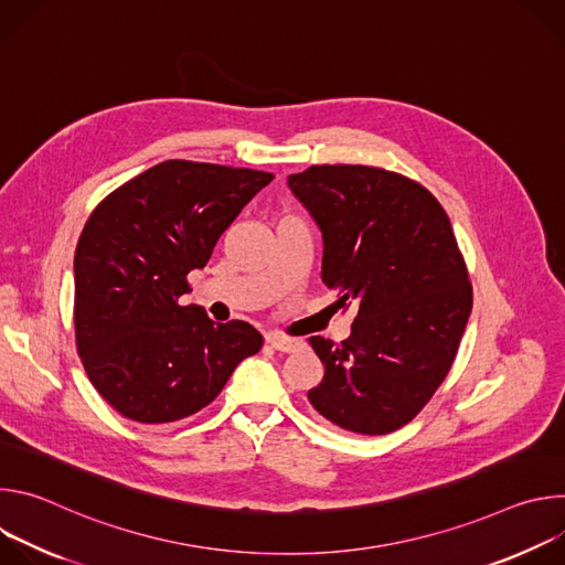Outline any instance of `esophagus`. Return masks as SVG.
I'll return each mask as SVG.
<instances>
[{"instance_id": "1", "label": "esophagus", "mask_w": 565, "mask_h": 565, "mask_svg": "<svg viewBox=\"0 0 565 565\" xmlns=\"http://www.w3.org/2000/svg\"><path fill=\"white\" fill-rule=\"evenodd\" d=\"M268 344L275 349V351H281V353H295L303 347L301 340H295V338H284V335H268Z\"/></svg>"}]
</instances>
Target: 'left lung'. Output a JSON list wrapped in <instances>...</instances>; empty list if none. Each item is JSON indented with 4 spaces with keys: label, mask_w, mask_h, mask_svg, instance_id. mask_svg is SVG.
Wrapping results in <instances>:
<instances>
[{
    "label": "left lung",
    "mask_w": 565,
    "mask_h": 565,
    "mask_svg": "<svg viewBox=\"0 0 565 565\" xmlns=\"http://www.w3.org/2000/svg\"><path fill=\"white\" fill-rule=\"evenodd\" d=\"M288 185L324 236L321 279L338 308L358 306L342 344L308 340L324 364L310 405L347 431L391 434L447 377L471 312L449 216L418 181L371 166H310Z\"/></svg>",
    "instance_id": "left-lung-1"
}]
</instances>
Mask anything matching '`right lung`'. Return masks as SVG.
<instances>
[{
    "instance_id": "add662e5",
    "label": "right lung",
    "mask_w": 565,
    "mask_h": 565,
    "mask_svg": "<svg viewBox=\"0 0 565 565\" xmlns=\"http://www.w3.org/2000/svg\"><path fill=\"white\" fill-rule=\"evenodd\" d=\"M275 174L166 160L105 196L75 248V347L96 391L125 418L163 425L221 393L241 360L259 353L248 321L214 324L183 306L188 275Z\"/></svg>"
}]
</instances>
